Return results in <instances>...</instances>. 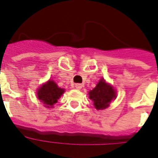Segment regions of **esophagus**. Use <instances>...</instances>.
I'll return each mask as SVG.
<instances>
[{
  "label": "esophagus",
  "mask_w": 158,
  "mask_h": 158,
  "mask_svg": "<svg viewBox=\"0 0 158 158\" xmlns=\"http://www.w3.org/2000/svg\"><path fill=\"white\" fill-rule=\"evenodd\" d=\"M74 87H75V89H80L82 88V85H81V84H75Z\"/></svg>",
  "instance_id": "34e87169"
}]
</instances>
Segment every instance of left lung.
<instances>
[{
	"label": "left lung",
	"instance_id": "8db88e82",
	"mask_svg": "<svg viewBox=\"0 0 158 158\" xmlns=\"http://www.w3.org/2000/svg\"><path fill=\"white\" fill-rule=\"evenodd\" d=\"M89 99L94 101L97 110H103L108 107L110 103L115 98V92L111 86L107 85L104 79H100L96 87L89 92Z\"/></svg>",
	"mask_w": 158,
	"mask_h": 158
}]
</instances>
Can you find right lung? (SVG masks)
I'll return each instance as SVG.
<instances>
[{
	"label": "right lung",
	"mask_w": 158,
	"mask_h": 158,
	"mask_svg": "<svg viewBox=\"0 0 158 158\" xmlns=\"http://www.w3.org/2000/svg\"><path fill=\"white\" fill-rule=\"evenodd\" d=\"M64 89L58 87L54 81L49 80L41 87L37 91V98L48 108H51L57 103L59 97L64 94Z\"/></svg>",
	"instance_id": "right-lung-1"
}]
</instances>
